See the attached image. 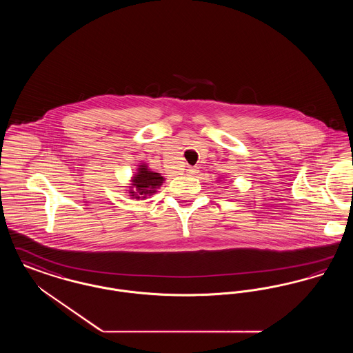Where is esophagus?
I'll return each instance as SVG.
<instances>
[{"instance_id":"1","label":"esophagus","mask_w":353,"mask_h":353,"mask_svg":"<svg viewBox=\"0 0 353 353\" xmlns=\"http://www.w3.org/2000/svg\"><path fill=\"white\" fill-rule=\"evenodd\" d=\"M186 172H188V174H196V173H199V170H197V168H194V167H189V168L186 169Z\"/></svg>"}]
</instances>
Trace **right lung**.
I'll return each instance as SVG.
<instances>
[{
	"label": "right lung",
	"mask_w": 353,
	"mask_h": 353,
	"mask_svg": "<svg viewBox=\"0 0 353 353\" xmlns=\"http://www.w3.org/2000/svg\"><path fill=\"white\" fill-rule=\"evenodd\" d=\"M131 183L132 184L128 188L131 199L145 200L157 192V189L164 183V177L160 173L152 172L147 164H141L132 176Z\"/></svg>",
	"instance_id": "add662e5"
}]
</instances>
